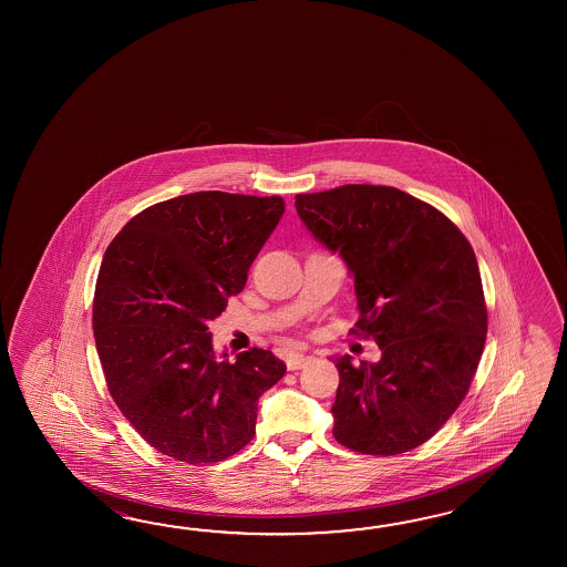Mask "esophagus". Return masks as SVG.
I'll use <instances>...</instances> for the list:
<instances>
[{
  "instance_id": "1",
  "label": "esophagus",
  "mask_w": 567,
  "mask_h": 567,
  "mask_svg": "<svg viewBox=\"0 0 567 567\" xmlns=\"http://www.w3.org/2000/svg\"><path fill=\"white\" fill-rule=\"evenodd\" d=\"M308 361H310V357L296 352V354H289L288 359H286V367H288V371H298Z\"/></svg>"
}]
</instances>
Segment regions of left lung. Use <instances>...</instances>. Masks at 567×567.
<instances>
[{
  "label": "left lung",
  "instance_id": "8db88e82",
  "mask_svg": "<svg viewBox=\"0 0 567 567\" xmlns=\"http://www.w3.org/2000/svg\"><path fill=\"white\" fill-rule=\"evenodd\" d=\"M296 208L354 276L361 318L352 337L381 349L374 364L337 359L332 434L369 456L422 446L466 398L486 342L471 243L444 213L393 186L296 194Z\"/></svg>",
  "mask_w": 567,
  "mask_h": 567
}]
</instances>
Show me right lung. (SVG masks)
<instances>
[{
    "label": "right lung",
    "mask_w": 567,
    "mask_h": 567,
    "mask_svg": "<svg viewBox=\"0 0 567 567\" xmlns=\"http://www.w3.org/2000/svg\"><path fill=\"white\" fill-rule=\"evenodd\" d=\"M286 210L281 196L184 194L120 230L96 276L93 330L109 393L135 432L186 464L229 458L286 373L269 350L218 361L208 322L237 296Z\"/></svg>",
    "instance_id": "1"
}]
</instances>
